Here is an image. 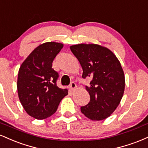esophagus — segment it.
<instances>
[{
  "instance_id": "1",
  "label": "esophagus",
  "mask_w": 148,
  "mask_h": 148,
  "mask_svg": "<svg viewBox=\"0 0 148 148\" xmlns=\"http://www.w3.org/2000/svg\"><path fill=\"white\" fill-rule=\"evenodd\" d=\"M69 88H70L71 90H74L76 89V84L74 82V81H72V82H71L70 85H69Z\"/></svg>"
}]
</instances>
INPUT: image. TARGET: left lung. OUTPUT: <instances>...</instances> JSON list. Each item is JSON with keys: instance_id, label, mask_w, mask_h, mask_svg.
Wrapping results in <instances>:
<instances>
[{"instance_id": "obj_1", "label": "left lung", "mask_w": 148, "mask_h": 148, "mask_svg": "<svg viewBox=\"0 0 148 148\" xmlns=\"http://www.w3.org/2000/svg\"><path fill=\"white\" fill-rule=\"evenodd\" d=\"M70 49L83 69V79L91 78L86 89L89 103L81 107L83 114L92 120L109 117L121 101L125 90V75L118 59L106 47L98 45H73Z\"/></svg>"}]
</instances>
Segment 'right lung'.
I'll return each instance as SVG.
<instances>
[{
	"label": "right lung",
	"instance_id": "1",
	"mask_svg": "<svg viewBox=\"0 0 148 148\" xmlns=\"http://www.w3.org/2000/svg\"><path fill=\"white\" fill-rule=\"evenodd\" d=\"M63 45L46 42L34 49L18 70L17 91L26 113L37 120L50 117L57 111L62 98L68 94L56 82L59 74L53 68L54 58Z\"/></svg>",
	"mask_w": 148,
	"mask_h": 148
}]
</instances>
